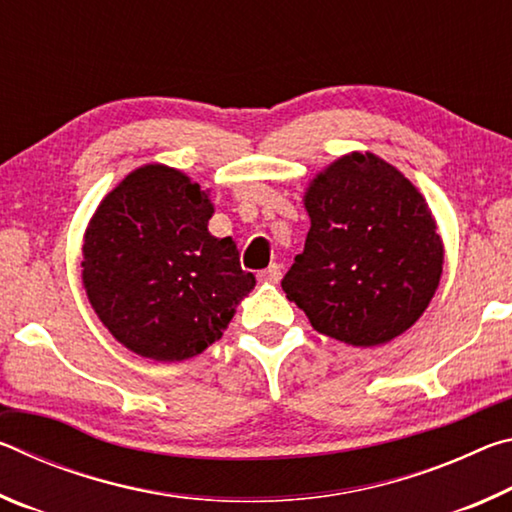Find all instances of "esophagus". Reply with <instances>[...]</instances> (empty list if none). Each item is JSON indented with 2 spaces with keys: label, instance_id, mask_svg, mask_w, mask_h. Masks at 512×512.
<instances>
[{
  "label": "esophagus",
  "instance_id": "obj_1",
  "mask_svg": "<svg viewBox=\"0 0 512 512\" xmlns=\"http://www.w3.org/2000/svg\"><path fill=\"white\" fill-rule=\"evenodd\" d=\"M257 277H259V280H262V282L277 284V282H280V277H282V268H280V264H271L268 268H264V271L259 273Z\"/></svg>",
  "mask_w": 512,
  "mask_h": 512
}]
</instances>
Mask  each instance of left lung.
I'll return each mask as SVG.
<instances>
[{"label":"left lung","mask_w":512,"mask_h":512,"mask_svg":"<svg viewBox=\"0 0 512 512\" xmlns=\"http://www.w3.org/2000/svg\"><path fill=\"white\" fill-rule=\"evenodd\" d=\"M305 250L284 275L311 327L372 348L406 332L443 275V239L424 196L375 153H348L311 180Z\"/></svg>","instance_id":"1"}]
</instances>
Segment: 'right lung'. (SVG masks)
I'll list each match as a JSON object with an SVG mask.
<instances>
[{
  "label": "right lung",
  "instance_id": "obj_1",
  "mask_svg": "<svg viewBox=\"0 0 512 512\" xmlns=\"http://www.w3.org/2000/svg\"><path fill=\"white\" fill-rule=\"evenodd\" d=\"M201 185L164 164L135 169L99 203L83 237V287L108 332L153 361H185L219 341L255 287L230 237L207 230Z\"/></svg>",
  "mask_w": 512,
  "mask_h": 512
}]
</instances>
